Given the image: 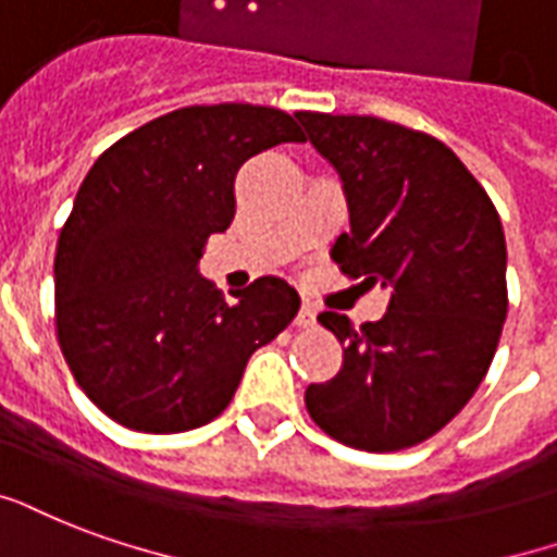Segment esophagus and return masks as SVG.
Wrapping results in <instances>:
<instances>
[{"mask_svg": "<svg viewBox=\"0 0 557 557\" xmlns=\"http://www.w3.org/2000/svg\"><path fill=\"white\" fill-rule=\"evenodd\" d=\"M313 323H317V308H313L311 302H302V308L296 313V325H299V329H311Z\"/></svg>", "mask_w": 557, "mask_h": 557, "instance_id": "34e87169", "label": "esophagus"}]
</instances>
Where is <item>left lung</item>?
Masks as SVG:
<instances>
[{
    "label": "left lung",
    "mask_w": 557,
    "mask_h": 557,
    "mask_svg": "<svg viewBox=\"0 0 557 557\" xmlns=\"http://www.w3.org/2000/svg\"><path fill=\"white\" fill-rule=\"evenodd\" d=\"M341 175L349 232L334 263L391 290L382 320H317L343 343L341 373L305 391L334 441L396 453L429 441L470 403L508 313L505 232L491 196L441 140L375 120L299 111Z\"/></svg>",
    "instance_id": "obj_1"
}]
</instances>
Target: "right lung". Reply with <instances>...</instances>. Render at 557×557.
I'll list each match as a JSON object with an SVG mask.
<instances>
[{"mask_svg":"<svg viewBox=\"0 0 557 557\" xmlns=\"http://www.w3.org/2000/svg\"><path fill=\"white\" fill-rule=\"evenodd\" d=\"M302 140L275 108L194 104L96 158L58 237L55 320L75 382L111 420L149 434L211 422L249 355L294 320L299 294L284 278L225 302L199 258L232 225L237 170Z\"/></svg>","mask_w":557,"mask_h":557,"instance_id":"right-lung-1","label":"right lung"}]
</instances>
